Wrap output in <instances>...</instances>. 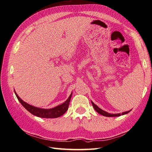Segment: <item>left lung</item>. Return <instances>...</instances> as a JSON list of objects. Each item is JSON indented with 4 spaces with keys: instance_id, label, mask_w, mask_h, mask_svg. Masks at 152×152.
<instances>
[{
    "instance_id": "8db88e82",
    "label": "left lung",
    "mask_w": 152,
    "mask_h": 152,
    "mask_svg": "<svg viewBox=\"0 0 152 152\" xmlns=\"http://www.w3.org/2000/svg\"><path fill=\"white\" fill-rule=\"evenodd\" d=\"M91 103H92V104H93V107L94 108V110H96V112H97L98 113L102 115L103 116H105V117H118V116H121V115H125V114H127L129 112H131V110H129V111H127V112H123L122 113H115V114H113V113H109L107 112L104 111V110H102L101 108H99L97 105H96L93 102L91 101Z\"/></svg>"
}]
</instances>
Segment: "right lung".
<instances>
[{
  "label": "right lung",
  "mask_w": 152,
  "mask_h": 152,
  "mask_svg": "<svg viewBox=\"0 0 152 152\" xmlns=\"http://www.w3.org/2000/svg\"><path fill=\"white\" fill-rule=\"evenodd\" d=\"M15 94L18 99L19 100L20 103L23 106L24 108L26 109V110L33 114L34 115H35L37 117H41V118H57L60 117L65 113L68 108L69 103H70V99L72 98V93L69 96V98L66 100L65 102H64L63 104L58 105L57 107L50 108V109H44V108H39L37 107H34V106H31L26 102H23L18 95L16 94V93L15 91Z\"/></svg>",
  "instance_id": "1"
}]
</instances>
